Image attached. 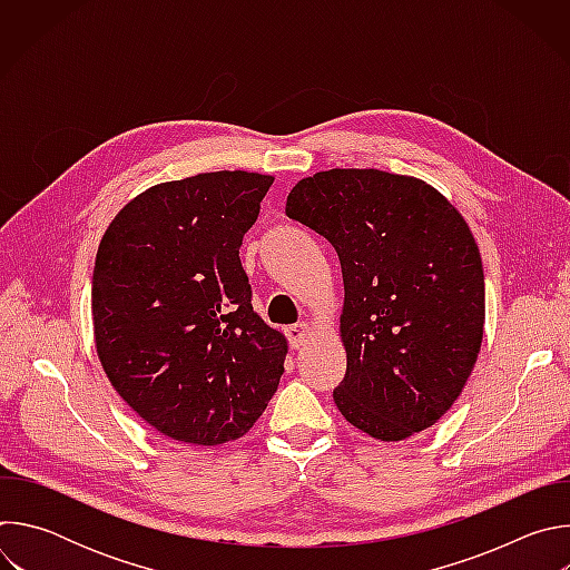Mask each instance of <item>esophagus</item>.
Segmentation results:
<instances>
[{
  "instance_id": "esophagus-1",
  "label": "esophagus",
  "mask_w": 570,
  "mask_h": 570,
  "mask_svg": "<svg viewBox=\"0 0 570 570\" xmlns=\"http://www.w3.org/2000/svg\"><path fill=\"white\" fill-rule=\"evenodd\" d=\"M286 334H288L291 347L299 350V347H304L313 338V327H311L308 322H297V324H293V327L286 330Z\"/></svg>"
}]
</instances>
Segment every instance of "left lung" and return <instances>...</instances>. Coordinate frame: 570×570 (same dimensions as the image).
Masks as SVG:
<instances>
[{
	"label": "left lung",
	"instance_id": "left-lung-1",
	"mask_svg": "<svg viewBox=\"0 0 570 570\" xmlns=\"http://www.w3.org/2000/svg\"><path fill=\"white\" fill-rule=\"evenodd\" d=\"M286 214L327 238L345 284L343 417L381 442L431 429L460 396L484 330V275L462 214L431 185L379 169L302 178Z\"/></svg>",
	"mask_w": 570,
	"mask_h": 570
}]
</instances>
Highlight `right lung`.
<instances>
[{
  "label": "right lung",
  "instance_id": "add662e5",
  "mask_svg": "<svg viewBox=\"0 0 570 570\" xmlns=\"http://www.w3.org/2000/svg\"><path fill=\"white\" fill-rule=\"evenodd\" d=\"M273 180L214 171L155 185L119 209L99 243V361L130 409L171 440H238L277 392L288 343L253 308L238 259Z\"/></svg>",
  "mask_w": 570,
  "mask_h": 570
}]
</instances>
